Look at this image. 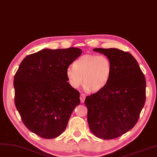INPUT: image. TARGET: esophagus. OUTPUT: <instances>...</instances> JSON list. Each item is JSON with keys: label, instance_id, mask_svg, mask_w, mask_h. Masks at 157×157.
<instances>
[{"label": "esophagus", "instance_id": "obj_1", "mask_svg": "<svg viewBox=\"0 0 157 157\" xmlns=\"http://www.w3.org/2000/svg\"><path fill=\"white\" fill-rule=\"evenodd\" d=\"M85 99V95L84 94H80V100H81V102L83 103Z\"/></svg>", "mask_w": 157, "mask_h": 157}]
</instances>
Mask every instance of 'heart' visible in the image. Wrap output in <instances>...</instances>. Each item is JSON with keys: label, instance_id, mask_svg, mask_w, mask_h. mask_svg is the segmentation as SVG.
Wrapping results in <instances>:
<instances>
[{"label": "heart", "instance_id": "1", "mask_svg": "<svg viewBox=\"0 0 157 157\" xmlns=\"http://www.w3.org/2000/svg\"><path fill=\"white\" fill-rule=\"evenodd\" d=\"M112 74V63L105 55L87 54L79 57L66 70L68 82L78 88L83 80V89L98 92L108 84Z\"/></svg>", "mask_w": 157, "mask_h": 157}]
</instances>
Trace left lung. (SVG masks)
Returning a JSON list of instances; mask_svg holds the SVG:
<instances>
[{"instance_id": "left-lung-1", "label": "left lung", "mask_w": 157, "mask_h": 157, "mask_svg": "<svg viewBox=\"0 0 157 157\" xmlns=\"http://www.w3.org/2000/svg\"><path fill=\"white\" fill-rule=\"evenodd\" d=\"M112 63V74L102 90L86 97L87 121L99 138H118L137 123L145 102L146 82L137 60L116 48H94Z\"/></svg>"}]
</instances>
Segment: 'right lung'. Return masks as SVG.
<instances>
[{"instance_id":"1","label":"right lung","mask_w":157,"mask_h":157,"mask_svg":"<svg viewBox=\"0 0 157 157\" xmlns=\"http://www.w3.org/2000/svg\"><path fill=\"white\" fill-rule=\"evenodd\" d=\"M82 53L79 48L44 49L25 57L15 74V104L24 124L43 138L58 137L80 104L70 85L69 66Z\"/></svg>"}]
</instances>
